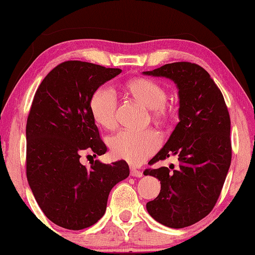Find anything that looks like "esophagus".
Returning <instances> with one entry per match:
<instances>
[{
	"label": "esophagus",
	"instance_id": "34e87169",
	"mask_svg": "<svg viewBox=\"0 0 255 255\" xmlns=\"http://www.w3.org/2000/svg\"><path fill=\"white\" fill-rule=\"evenodd\" d=\"M130 175L134 176V177H142L143 176V172H140L138 169H135V168H130Z\"/></svg>",
	"mask_w": 255,
	"mask_h": 255
}]
</instances>
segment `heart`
<instances>
[{
    "instance_id": "1",
    "label": "heart",
    "mask_w": 255,
    "mask_h": 255,
    "mask_svg": "<svg viewBox=\"0 0 255 255\" xmlns=\"http://www.w3.org/2000/svg\"><path fill=\"white\" fill-rule=\"evenodd\" d=\"M126 89L130 96L152 110L157 120H166L172 115L166 104L167 91L161 85L145 78L132 79L127 82ZM91 115L96 123L105 129H112L118 121V97L116 91L108 86L95 90L90 100ZM111 154L131 165H139L152 155L160 145V137L153 129L132 130L123 129L108 139Z\"/></svg>"
}]
</instances>
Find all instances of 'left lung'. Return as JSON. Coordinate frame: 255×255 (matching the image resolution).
<instances>
[{
  "label": "left lung",
  "instance_id": "8db88e82",
  "mask_svg": "<svg viewBox=\"0 0 255 255\" xmlns=\"http://www.w3.org/2000/svg\"><path fill=\"white\" fill-rule=\"evenodd\" d=\"M151 77L172 80L178 89V119L164 147L149 161L176 157L178 168L146 169L160 181V193L146 204L155 221L180 229L200 221L215 206L231 162L230 117L211 75L197 64H166Z\"/></svg>",
  "mask_w": 255,
  "mask_h": 255
}]
</instances>
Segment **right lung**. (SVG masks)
Returning a JSON list of instances; mask_svg holds the SVG:
<instances>
[{
    "label": "right lung",
    "instance_id": "add662e5",
    "mask_svg": "<svg viewBox=\"0 0 255 255\" xmlns=\"http://www.w3.org/2000/svg\"><path fill=\"white\" fill-rule=\"evenodd\" d=\"M120 73V68L68 60L49 72L34 96L26 125V175L45 216L65 229L95 225L104 215L110 191L129 176L125 160H93L90 168L80 162L83 151L96 157L108 150L90 100Z\"/></svg>",
    "mask_w": 255,
    "mask_h": 255
}]
</instances>
